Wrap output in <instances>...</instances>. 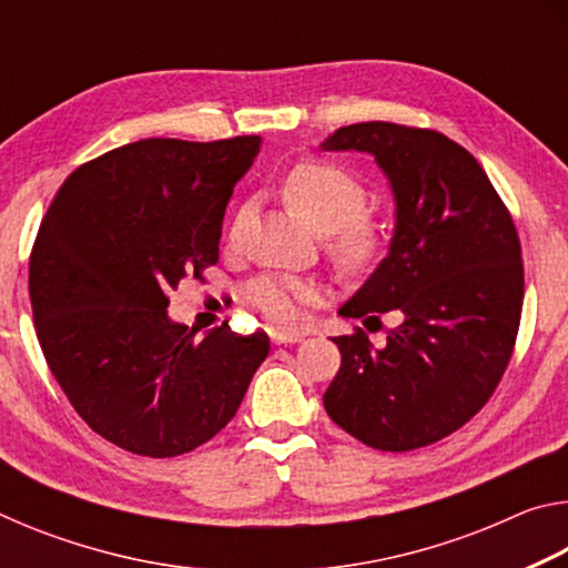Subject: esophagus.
I'll return each mask as SVG.
<instances>
[{
  "mask_svg": "<svg viewBox=\"0 0 568 568\" xmlns=\"http://www.w3.org/2000/svg\"><path fill=\"white\" fill-rule=\"evenodd\" d=\"M271 338L281 345V343H301L303 335L301 333H281V331H273Z\"/></svg>",
  "mask_w": 568,
  "mask_h": 568,
  "instance_id": "34e87169",
  "label": "esophagus"
}]
</instances>
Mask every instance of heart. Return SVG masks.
Masks as SVG:
<instances>
[{"label":"heart","instance_id":"b5f03b06","mask_svg":"<svg viewBox=\"0 0 568 568\" xmlns=\"http://www.w3.org/2000/svg\"><path fill=\"white\" fill-rule=\"evenodd\" d=\"M285 205L303 223L325 237L333 265L345 277L365 275L386 253L388 230L383 220L365 213L368 190L341 165L328 160H303L287 170L281 182ZM243 215L227 230V245L237 247ZM318 297V285L305 277L261 275L245 287V301L277 328H295L303 307Z\"/></svg>","mask_w":568,"mask_h":568}]
</instances>
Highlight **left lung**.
<instances>
[{"label": "left lung", "instance_id": "1", "mask_svg": "<svg viewBox=\"0 0 568 568\" xmlns=\"http://www.w3.org/2000/svg\"><path fill=\"white\" fill-rule=\"evenodd\" d=\"M323 150L371 152L396 197L388 255L341 315H403L383 348L363 328L333 338L341 371L323 406L371 448L430 446L486 406L511 361L524 305L516 225L478 160L436 130L358 122Z\"/></svg>", "mask_w": 568, "mask_h": 568}]
</instances>
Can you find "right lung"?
Here are the masks:
<instances>
[{
  "mask_svg": "<svg viewBox=\"0 0 568 568\" xmlns=\"http://www.w3.org/2000/svg\"><path fill=\"white\" fill-rule=\"evenodd\" d=\"M257 134L150 138L104 152L57 190L30 255L44 361L82 420L130 454L170 458L235 416L267 358L263 331L203 341L168 318V293L220 257L235 182Z\"/></svg>",
  "mask_w": 568,
  "mask_h": 568,
  "instance_id": "right-lung-1",
  "label": "right lung"
}]
</instances>
